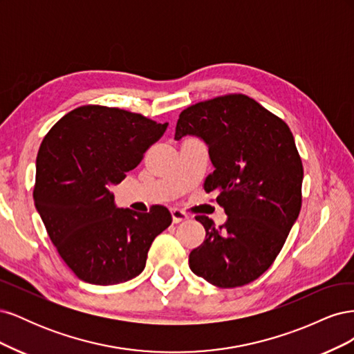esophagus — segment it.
Returning a JSON list of instances; mask_svg holds the SVG:
<instances>
[{"instance_id": "1", "label": "esophagus", "mask_w": 354, "mask_h": 354, "mask_svg": "<svg viewBox=\"0 0 354 354\" xmlns=\"http://www.w3.org/2000/svg\"><path fill=\"white\" fill-rule=\"evenodd\" d=\"M171 216H173L174 223H181V221H185V220L189 218L187 212H185L183 209H180V208H171Z\"/></svg>"}]
</instances>
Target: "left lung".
<instances>
[{"mask_svg": "<svg viewBox=\"0 0 354 354\" xmlns=\"http://www.w3.org/2000/svg\"><path fill=\"white\" fill-rule=\"evenodd\" d=\"M198 136L214 173L203 181L227 214L220 227L196 216L205 241L189 255L196 276L218 288L250 283L281 252L301 209L303 162L285 121L245 94L218 95L180 113L176 140Z\"/></svg>", "mask_w": 354, "mask_h": 354, "instance_id": "obj_1", "label": "left lung"}]
</instances>
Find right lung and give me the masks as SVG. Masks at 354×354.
<instances>
[{
	"label": "right lung",
	"mask_w": 354,
	"mask_h": 354,
	"mask_svg": "<svg viewBox=\"0 0 354 354\" xmlns=\"http://www.w3.org/2000/svg\"><path fill=\"white\" fill-rule=\"evenodd\" d=\"M167 125L87 104L66 113L42 140L35 207L59 255L81 281L113 285L140 274L153 239L173 221L162 205L149 212L116 208L109 190L142 162Z\"/></svg>",
	"instance_id": "right-lung-1"
}]
</instances>
